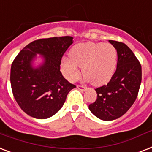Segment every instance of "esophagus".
<instances>
[{"label": "esophagus", "mask_w": 152, "mask_h": 152, "mask_svg": "<svg viewBox=\"0 0 152 152\" xmlns=\"http://www.w3.org/2000/svg\"><path fill=\"white\" fill-rule=\"evenodd\" d=\"M77 88H78L79 90H80V91H86V90H87V88H86V87H84V86L77 85Z\"/></svg>", "instance_id": "34e87169"}]
</instances>
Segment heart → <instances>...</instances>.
Wrapping results in <instances>:
<instances>
[{"label": "heart", "mask_w": 152, "mask_h": 152, "mask_svg": "<svg viewBox=\"0 0 152 152\" xmlns=\"http://www.w3.org/2000/svg\"><path fill=\"white\" fill-rule=\"evenodd\" d=\"M118 64L117 49L110 43L86 42L74 46L70 57H64L61 69L65 78L75 82L80 76V66L87 80L95 86L107 83L113 76Z\"/></svg>", "instance_id": "obj_1"}]
</instances>
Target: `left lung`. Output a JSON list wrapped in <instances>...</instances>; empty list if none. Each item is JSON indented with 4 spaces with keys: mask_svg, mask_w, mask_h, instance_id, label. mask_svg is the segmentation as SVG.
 Here are the masks:
<instances>
[{
    "mask_svg": "<svg viewBox=\"0 0 152 152\" xmlns=\"http://www.w3.org/2000/svg\"><path fill=\"white\" fill-rule=\"evenodd\" d=\"M118 51L116 71L106 85L95 89L97 99L89 105L91 113L103 121L118 119L134 103L141 83V65L125 43L109 40Z\"/></svg>",
    "mask_w": 152,
    "mask_h": 152,
    "instance_id": "obj_1",
    "label": "left lung"
}]
</instances>
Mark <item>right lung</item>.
<instances>
[{"label":"right lung","mask_w":152,"mask_h":152,"mask_svg":"<svg viewBox=\"0 0 152 152\" xmlns=\"http://www.w3.org/2000/svg\"><path fill=\"white\" fill-rule=\"evenodd\" d=\"M73 38L53 37L35 40L26 46L13 61L10 81L15 101L32 118L46 119L61 110L67 95L76 88L62 76V56L71 46ZM43 63L33 65L37 54Z\"/></svg>","instance_id":"add662e5"}]
</instances>
